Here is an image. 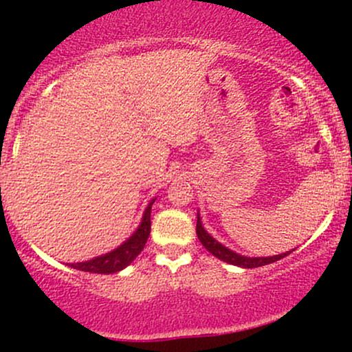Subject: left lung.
<instances>
[{"instance_id":"left-lung-1","label":"left lung","mask_w":352,"mask_h":352,"mask_svg":"<svg viewBox=\"0 0 352 352\" xmlns=\"http://www.w3.org/2000/svg\"><path fill=\"white\" fill-rule=\"evenodd\" d=\"M197 236H199L200 243L205 246V248L208 250L210 253L213 254V256H217L218 260L225 261V263H230V265H235V266H240V268H258V266H265V265H270V263H274V261L281 260V258H285L286 254H289L293 252H286V253H281V254H274V256H243V254L233 252V250L227 248L225 245H221L220 241L215 240L207 230L204 228V225H201V218H200V213H197Z\"/></svg>"}]
</instances>
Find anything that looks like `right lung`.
I'll use <instances>...</instances> for the list:
<instances>
[{"label": "right lung", "mask_w": 352, "mask_h": 352, "mask_svg": "<svg viewBox=\"0 0 352 352\" xmlns=\"http://www.w3.org/2000/svg\"><path fill=\"white\" fill-rule=\"evenodd\" d=\"M153 201H155V199L148 201L147 208L144 210V215L139 227L135 228V232L132 233L122 245H119L117 248L112 250V252L99 254V256L92 258V260L79 261V263H69L71 268L87 273L111 274L120 272L125 266L131 265L132 261L139 256V253L142 252L145 243H147V238L151 235V210Z\"/></svg>", "instance_id": "right-lung-1"}]
</instances>
